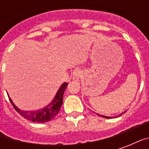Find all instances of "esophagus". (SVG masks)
<instances>
[{"label": "esophagus", "mask_w": 149, "mask_h": 149, "mask_svg": "<svg viewBox=\"0 0 149 149\" xmlns=\"http://www.w3.org/2000/svg\"><path fill=\"white\" fill-rule=\"evenodd\" d=\"M81 71L80 68H75L74 70L72 71V80L73 81H78L80 77H81Z\"/></svg>", "instance_id": "obj_1"}]
</instances>
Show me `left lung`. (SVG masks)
I'll return each mask as SVG.
<instances>
[{
	"mask_svg": "<svg viewBox=\"0 0 149 149\" xmlns=\"http://www.w3.org/2000/svg\"><path fill=\"white\" fill-rule=\"evenodd\" d=\"M125 112H126V111H125ZM124 112H123V113H124ZM120 115H122V113L120 114ZM103 116V117H104V118H111L110 116Z\"/></svg>",
	"mask_w": 149,
	"mask_h": 149,
	"instance_id": "left-lung-1",
	"label": "left lung"
}]
</instances>
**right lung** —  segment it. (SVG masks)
Masks as SVG:
<instances>
[{
    "label": "right lung",
    "instance_id": "obj_1",
    "mask_svg": "<svg viewBox=\"0 0 149 149\" xmlns=\"http://www.w3.org/2000/svg\"><path fill=\"white\" fill-rule=\"evenodd\" d=\"M67 85H68V83H64L60 87L57 93L56 94L54 99L51 101V103H49L47 106L41 109L36 110V111H24V110L19 109L17 107L13 104V102L12 101L11 98L8 97H8L13 108L16 109V111L20 115L22 116L24 118L27 119L29 120H31L33 122L45 123V122L51 120L60 112L61 107L62 104H63L64 92H65Z\"/></svg>",
    "mask_w": 149,
    "mask_h": 149
}]
</instances>
